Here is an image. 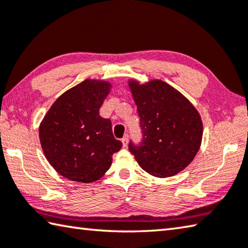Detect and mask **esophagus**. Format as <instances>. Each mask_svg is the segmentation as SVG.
I'll list each match as a JSON object with an SVG mask.
<instances>
[{
  "mask_svg": "<svg viewBox=\"0 0 248 248\" xmlns=\"http://www.w3.org/2000/svg\"><path fill=\"white\" fill-rule=\"evenodd\" d=\"M121 142H123V145H124V147H125L128 145V142H129V137H128V134H125V136L123 138V140H121Z\"/></svg>",
  "mask_w": 248,
  "mask_h": 248,
  "instance_id": "34e87169",
  "label": "esophagus"
}]
</instances>
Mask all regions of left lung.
Segmentation results:
<instances>
[{
    "label": "left lung",
    "instance_id": "left-lung-1",
    "mask_svg": "<svg viewBox=\"0 0 248 248\" xmlns=\"http://www.w3.org/2000/svg\"><path fill=\"white\" fill-rule=\"evenodd\" d=\"M143 130L142 145L129 150L144 171L157 178L181 172L200 151L202 123L195 106L159 79L128 81Z\"/></svg>",
    "mask_w": 248,
    "mask_h": 248
}]
</instances>
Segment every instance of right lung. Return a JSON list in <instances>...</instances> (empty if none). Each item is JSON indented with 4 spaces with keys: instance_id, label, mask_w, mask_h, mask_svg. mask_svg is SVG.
Returning a JSON list of instances; mask_svg holds the SVG:
<instances>
[{
    "instance_id": "right-lung-1",
    "label": "right lung",
    "mask_w": 248,
    "mask_h": 248,
    "mask_svg": "<svg viewBox=\"0 0 248 248\" xmlns=\"http://www.w3.org/2000/svg\"><path fill=\"white\" fill-rule=\"evenodd\" d=\"M111 83L85 79L53 103L39 125L44 156L62 177L80 183L100 180L123 143L112 136L111 123L100 116Z\"/></svg>"
}]
</instances>
